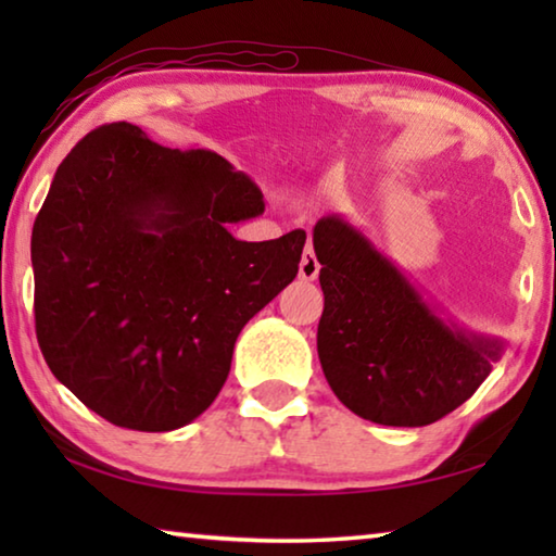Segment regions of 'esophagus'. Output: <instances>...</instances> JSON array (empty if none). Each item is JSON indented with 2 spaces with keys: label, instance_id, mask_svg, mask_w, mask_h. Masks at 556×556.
Segmentation results:
<instances>
[{
  "label": "esophagus",
  "instance_id": "1",
  "mask_svg": "<svg viewBox=\"0 0 556 556\" xmlns=\"http://www.w3.org/2000/svg\"><path fill=\"white\" fill-rule=\"evenodd\" d=\"M318 269H321V265H318L314 250L306 248L304 255H301V262H299V279L314 281L318 277Z\"/></svg>",
  "mask_w": 556,
  "mask_h": 556
}]
</instances>
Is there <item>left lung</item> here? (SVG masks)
I'll return each instance as SVG.
<instances>
[{
  "label": "left lung",
  "mask_w": 556,
  "mask_h": 556,
  "mask_svg": "<svg viewBox=\"0 0 556 556\" xmlns=\"http://www.w3.org/2000/svg\"><path fill=\"white\" fill-rule=\"evenodd\" d=\"M324 314L318 361L357 417L425 427L460 407L501 361V336L470 331L341 215L314 225Z\"/></svg>",
  "instance_id": "8db88e82"
}]
</instances>
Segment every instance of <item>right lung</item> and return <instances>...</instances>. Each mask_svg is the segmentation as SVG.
Masks as SVG:
<instances>
[{
    "label": "right lung",
    "instance_id": "obj_1",
    "mask_svg": "<svg viewBox=\"0 0 556 556\" xmlns=\"http://www.w3.org/2000/svg\"><path fill=\"white\" fill-rule=\"evenodd\" d=\"M265 213L228 159L129 122L83 137L31 232L34 314L55 380L117 427L172 431L211 407L242 326L299 271L306 232L232 238Z\"/></svg>",
    "mask_w": 556,
    "mask_h": 556
}]
</instances>
